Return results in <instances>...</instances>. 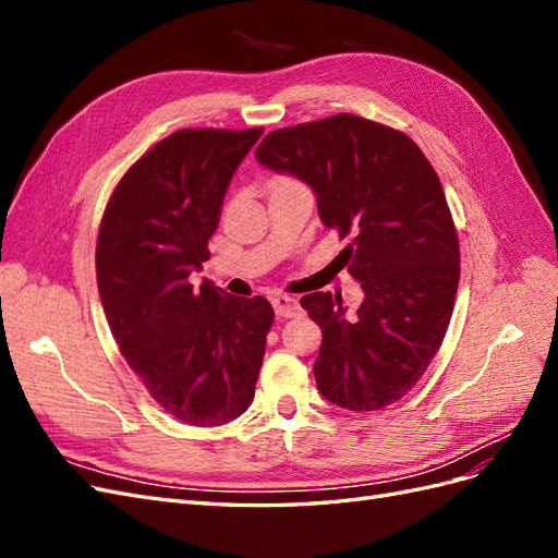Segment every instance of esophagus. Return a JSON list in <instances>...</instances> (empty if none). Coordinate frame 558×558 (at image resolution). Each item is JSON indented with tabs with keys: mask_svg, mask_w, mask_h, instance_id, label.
<instances>
[{
	"mask_svg": "<svg viewBox=\"0 0 558 558\" xmlns=\"http://www.w3.org/2000/svg\"><path fill=\"white\" fill-rule=\"evenodd\" d=\"M272 307H275L277 318H291V316L300 314V302L295 298H289V295L272 298Z\"/></svg>",
	"mask_w": 558,
	"mask_h": 558,
	"instance_id": "esophagus-1",
	"label": "esophagus"
}]
</instances>
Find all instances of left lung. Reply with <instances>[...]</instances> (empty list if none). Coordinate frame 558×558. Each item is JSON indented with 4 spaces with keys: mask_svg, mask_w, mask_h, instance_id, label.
Masks as SVG:
<instances>
[{
    "mask_svg": "<svg viewBox=\"0 0 558 558\" xmlns=\"http://www.w3.org/2000/svg\"><path fill=\"white\" fill-rule=\"evenodd\" d=\"M256 160L310 185L320 223L351 240L340 256L361 307L332 293L300 300L324 335L320 396L351 412L393 404L440 349L459 289V240L433 165L408 134L351 113L269 132Z\"/></svg>",
    "mask_w": 558,
    "mask_h": 558,
    "instance_id": "obj_1",
    "label": "left lung"
}]
</instances>
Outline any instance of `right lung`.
<instances>
[{
	"label": "right lung",
	"instance_id": "obj_1",
	"mask_svg": "<svg viewBox=\"0 0 558 558\" xmlns=\"http://www.w3.org/2000/svg\"><path fill=\"white\" fill-rule=\"evenodd\" d=\"M263 130H179L134 162L97 238V289L118 349L154 400L191 426L246 412L272 326L265 298L191 275L209 260L232 174Z\"/></svg>",
	"mask_w": 558,
	"mask_h": 558
}]
</instances>
